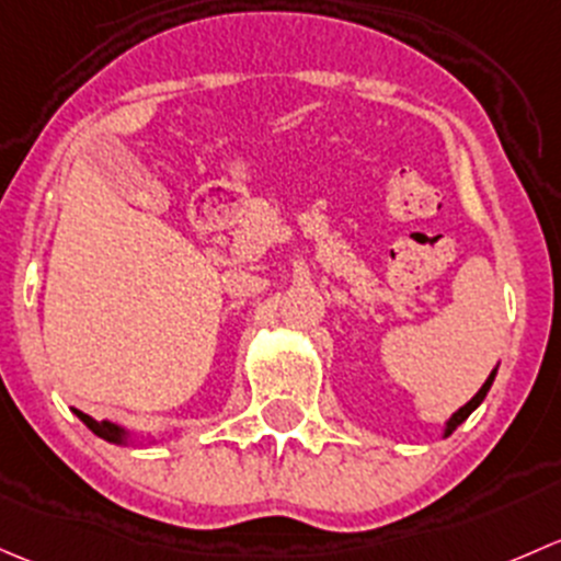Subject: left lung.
Returning a JSON list of instances; mask_svg holds the SVG:
<instances>
[{
    "label": "left lung",
    "mask_w": 561,
    "mask_h": 561,
    "mask_svg": "<svg viewBox=\"0 0 561 561\" xmlns=\"http://www.w3.org/2000/svg\"><path fill=\"white\" fill-rule=\"evenodd\" d=\"M492 380H494V369H492V375H489V378H486V383H483V386H481V391H478V394H476V397H472V400H470V402H467V405H465V408H459V410H456V413L451 415V421H448V426H446V435H451V432L456 430V426H459V424H461V421H465V419H467V415H470V413H472V410H476L478 405H481V402H483V397H486V391H489V389H492Z\"/></svg>",
    "instance_id": "8db88e82"
}]
</instances>
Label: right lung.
Wrapping results in <instances>:
<instances>
[{"label": "right lung", "instance_id": "add662e5", "mask_svg": "<svg viewBox=\"0 0 561 561\" xmlns=\"http://www.w3.org/2000/svg\"><path fill=\"white\" fill-rule=\"evenodd\" d=\"M75 413L80 415V421H83V424L89 426V430L94 432V435L105 437V440H110V443H118V440H121V430H118V426L107 424V421H96V419H91V415L80 413V410H75Z\"/></svg>", "mask_w": 561, "mask_h": 561}]
</instances>
